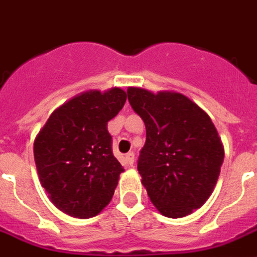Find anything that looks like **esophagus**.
<instances>
[{
    "label": "esophagus",
    "mask_w": 257,
    "mask_h": 257,
    "mask_svg": "<svg viewBox=\"0 0 257 257\" xmlns=\"http://www.w3.org/2000/svg\"><path fill=\"white\" fill-rule=\"evenodd\" d=\"M134 159H135V155H134V152H128V154H126V156H124V162H126L127 165L133 167Z\"/></svg>",
    "instance_id": "esophagus-1"
}]
</instances>
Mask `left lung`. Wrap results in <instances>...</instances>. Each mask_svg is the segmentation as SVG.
<instances>
[{
    "label": "left lung",
    "instance_id": "obj_1",
    "mask_svg": "<svg viewBox=\"0 0 257 257\" xmlns=\"http://www.w3.org/2000/svg\"><path fill=\"white\" fill-rule=\"evenodd\" d=\"M127 95L146 124L138 171L150 200L164 217L189 215L206 202L219 177L224 150L217 128L181 93L128 88Z\"/></svg>",
    "mask_w": 257,
    "mask_h": 257
}]
</instances>
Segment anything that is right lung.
I'll use <instances>...</instances> for the list:
<instances>
[{
    "label": "right lung",
    "instance_id": "add662e5",
    "mask_svg": "<svg viewBox=\"0 0 257 257\" xmlns=\"http://www.w3.org/2000/svg\"><path fill=\"white\" fill-rule=\"evenodd\" d=\"M126 98L120 88L81 93L57 107L35 138L39 181L63 213L95 217L113 198L124 169L111 151L107 122Z\"/></svg>",
    "mask_w": 257,
    "mask_h": 257
}]
</instances>
